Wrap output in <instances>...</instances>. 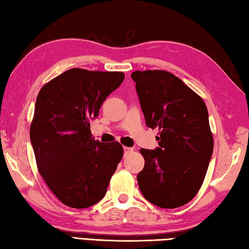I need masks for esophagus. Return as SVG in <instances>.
<instances>
[{
	"label": "esophagus",
	"mask_w": 249,
	"mask_h": 249,
	"mask_svg": "<svg viewBox=\"0 0 249 249\" xmlns=\"http://www.w3.org/2000/svg\"><path fill=\"white\" fill-rule=\"evenodd\" d=\"M134 151L133 148H129V147H124V153L125 155H128V153H132Z\"/></svg>",
	"instance_id": "34e87169"
}]
</instances>
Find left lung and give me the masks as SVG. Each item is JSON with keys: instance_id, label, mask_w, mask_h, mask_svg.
Instances as JSON below:
<instances>
[{"instance_id": "8db88e82", "label": "left lung", "mask_w": 249, "mask_h": 249, "mask_svg": "<svg viewBox=\"0 0 249 249\" xmlns=\"http://www.w3.org/2000/svg\"><path fill=\"white\" fill-rule=\"evenodd\" d=\"M146 125L159 129V147L140 149L144 166L140 192L153 205L174 209L197 195L213 151L209 116L201 97L166 71L132 73Z\"/></svg>"}]
</instances>
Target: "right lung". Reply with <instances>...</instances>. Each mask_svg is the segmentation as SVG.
I'll list each match as a JSON object with an SVG mask.
<instances>
[{"mask_svg": "<svg viewBox=\"0 0 249 249\" xmlns=\"http://www.w3.org/2000/svg\"><path fill=\"white\" fill-rule=\"evenodd\" d=\"M124 77L122 71L71 69L38 93L30 142L40 175L67 207L84 209L100 201L122 160V144L94 140L90 120Z\"/></svg>", "mask_w": 249, "mask_h": 249, "instance_id": "right-lung-1", "label": "right lung"}]
</instances>
